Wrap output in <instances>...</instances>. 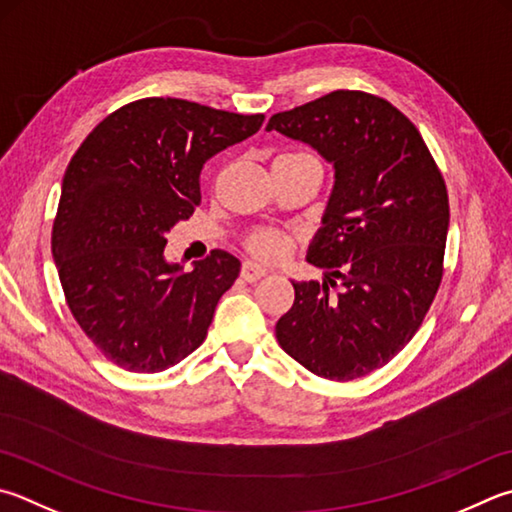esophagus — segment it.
<instances>
[{
	"label": "esophagus",
	"instance_id": "esophagus-1",
	"mask_svg": "<svg viewBox=\"0 0 512 512\" xmlns=\"http://www.w3.org/2000/svg\"><path fill=\"white\" fill-rule=\"evenodd\" d=\"M264 275H266V268H262L255 262L241 264V277H244L246 282H257V280H262Z\"/></svg>",
	"mask_w": 512,
	"mask_h": 512
}]
</instances>
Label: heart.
<instances>
[{
	"mask_svg": "<svg viewBox=\"0 0 512 512\" xmlns=\"http://www.w3.org/2000/svg\"><path fill=\"white\" fill-rule=\"evenodd\" d=\"M293 154H302V152H291L282 156H293ZM244 244L248 248V253L255 255L257 259H262V262H282V259L291 255L293 237L275 228H259L250 232Z\"/></svg>",
	"mask_w": 512,
	"mask_h": 512,
	"instance_id": "1",
	"label": "heart"
}]
</instances>
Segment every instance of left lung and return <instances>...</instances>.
Here are the masks:
<instances>
[{
	"label": "left lung",
	"instance_id": "8db88e82",
	"mask_svg": "<svg viewBox=\"0 0 512 512\" xmlns=\"http://www.w3.org/2000/svg\"><path fill=\"white\" fill-rule=\"evenodd\" d=\"M275 129L333 163L309 262L275 324L280 347L315 376L356 380L387 365L425 320L443 280L450 203L414 123L385 98L338 89L271 116Z\"/></svg>",
	"mask_w": 512,
	"mask_h": 512
}]
</instances>
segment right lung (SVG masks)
<instances>
[{
    "instance_id": "obj_1",
    "label": "right lung",
    "mask_w": 512,
    "mask_h": 512,
    "mask_svg": "<svg viewBox=\"0 0 512 512\" xmlns=\"http://www.w3.org/2000/svg\"><path fill=\"white\" fill-rule=\"evenodd\" d=\"M264 114L143 98L94 127L64 172L51 250L73 318L114 365L156 374L208 336L239 259L212 250L190 273L165 262L170 232L201 203V170Z\"/></svg>"
}]
</instances>
